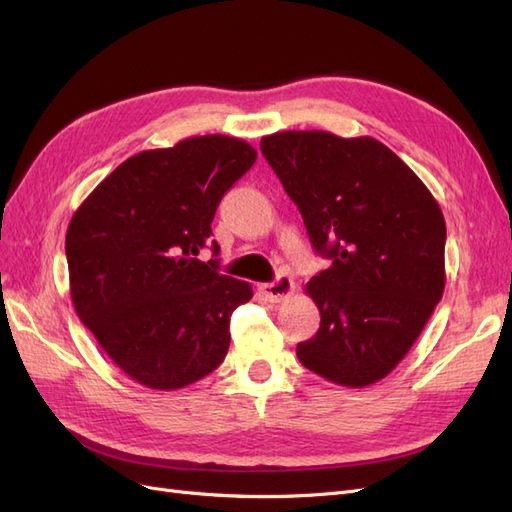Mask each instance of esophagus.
I'll list each match as a JSON object with an SVG mask.
<instances>
[{
	"instance_id": "obj_1",
	"label": "esophagus",
	"mask_w": 512,
	"mask_h": 512,
	"mask_svg": "<svg viewBox=\"0 0 512 512\" xmlns=\"http://www.w3.org/2000/svg\"><path fill=\"white\" fill-rule=\"evenodd\" d=\"M258 288H260L262 294H265L267 301L280 303V301L288 299L290 294L294 292V282L290 280L288 275H280L275 282H271V284H260Z\"/></svg>"
}]
</instances>
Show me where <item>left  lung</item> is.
<instances>
[{
  "instance_id": "1",
  "label": "left lung",
  "mask_w": 512,
  "mask_h": 512,
  "mask_svg": "<svg viewBox=\"0 0 512 512\" xmlns=\"http://www.w3.org/2000/svg\"><path fill=\"white\" fill-rule=\"evenodd\" d=\"M262 156L331 267L307 282L318 333L297 356L320 378L363 389L404 359L440 303L446 224L414 170L371 136H262Z\"/></svg>"
}]
</instances>
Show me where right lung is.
<instances>
[{"mask_svg": "<svg viewBox=\"0 0 512 512\" xmlns=\"http://www.w3.org/2000/svg\"><path fill=\"white\" fill-rule=\"evenodd\" d=\"M256 156L250 143L224 134L147 149L119 164L72 215L66 256L76 314L147 389H183L224 361L230 314L252 299V286L196 256L222 196Z\"/></svg>", "mask_w": 512, "mask_h": 512, "instance_id": "1", "label": "right lung"}]
</instances>
